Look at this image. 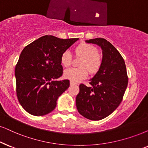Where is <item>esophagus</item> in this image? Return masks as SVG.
<instances>
[{
    "label": "esophagus",
    "mask_w": 148,
    "mask_h": 148,
    "mask_svg": "<svg viewBox=\"0 0 148 148\" xmlns=\"http://www.w3.org/2000/svg\"><path fill=\"white\" fill-rule=\"evenodd\" d=\"M70 85H77V84L76 83H74V82H72V81H70Z\"/></svg>",
    "instance_id": "1"
}]
</instances>
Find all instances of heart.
I'll list each match as a JSON object with an SVG mask.
<instances>
[{"label":"heart","instance_id":"heart-1","mask_svg":"<svg viewBox=\"0 0 148 148\" xmlns=\"http://www.w3.org/2000/svg\"><path fill=\"white\" fill-rule=\"evenodd\" d=\"M76 55L83 58L80 63V68H68L63 72L66 79L74 83H78L85 79L91 74H95L100 69L102 64V58L98 54V49L92 45L82 43L75 49ZM72 56L70 50H65L61 56V63L63 66L68 67L72 62Z\"/></svg>","mask_w":148,"mask_h":148}]
</instances>
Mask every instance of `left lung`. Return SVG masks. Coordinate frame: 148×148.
<instances>
[{
  "instance_id": "1",
  "label": "left lung",
  "mask_w": 148,
  "mask_h": 148,
  "mask_svg": "<svg viewBox=\"0 0 148 148\" xmlns=\"http://www.w3.org/2000/svg\"><path fill=\"white\" fill-rule=\"evenodd\" d=\"M85 42L100 47L102 64L89 80L91 87L80 85L76 108L85 118L100 120L111 115L121 103L128 85L126 68L120 53L105 39H91Z\"/></svg>"
}]
</instances>
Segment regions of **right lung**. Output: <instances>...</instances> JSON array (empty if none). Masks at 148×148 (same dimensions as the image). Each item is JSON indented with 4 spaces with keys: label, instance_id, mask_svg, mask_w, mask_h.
<instances>
[{
    "label": "right lung",
    "instance_id": "obj_1",
    "mask_svg": "<svg viewBox=\"0 0 148 148\" xmlns=\"http://www.w3.org/2000/svg\"><path fill=\"white\" fill-rule=\"evenodd\" d=\"M78 38L63 40L45 35L24 48L15 69L18 101L28 113L42 116L50 113L57 100L70 87L63 74L61 56Z\"/></svg>",
    "mask_w": 148,
    "mask_h": 148
}]
</instances>
